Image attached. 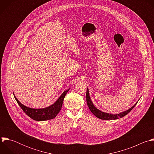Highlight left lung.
I'll use <instances>...</instances> for the list:
<instances>
[{"label": "left lung", "instance_id": "obj_1", "mask_svg": "<svg viewBox=\"0 0 154 154\" xmlns=\"http://www.w3.org/2000/svg\"><path fill=\"white\" fill-rule=\"evenodd\" d=\"M86 101H87V106L89 108V109L90 110V111L91 112V113H93L95 116H96L97 118L101 119H106V120H110V119H117L118 118H122L125 116V115H126L128 113H129L132 109L133 108L136 106V104H137L138 101L131 108H129V109L123 111L122 112H120L119 113H106V112H104L100 110H99L98 109H97L94 104L93 102H92L90 97V94H89V90L88 88H87V93H86ZM139 101V100H138Z\"/></svg>", "mask_w": 154, "mask_h": 154}]
</instances>
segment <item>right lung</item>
I'll list each match as a JSON object with an SVG mask.
<instances>
[{"mask_svg":"<svg viewBox=\"0 0 154 154\" xmlns=\"http://www.w3.org/2000/svg\"><path fill=\"white\" fill-rule=\"evenodd\" d=\"M70 88L64 91L61 95L59 97V98L51 105L41 109H36V108H31L27 106H24L15 97L14 93V97L19 106L22 109V110L32 119L41 121H46L51 119H53L55 118L57 115L60 112L61 107H62L64 99L65 98L66 95L68 92Z\"/></svg>","mask_w":154,"mask_h":154,"instance_id":"add662e5","label":"right lung"}]
</instances>
